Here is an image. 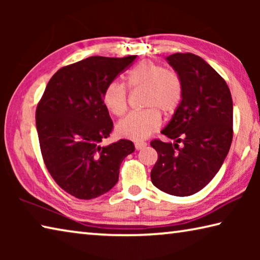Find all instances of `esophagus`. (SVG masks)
<instances>
[{"label": "esophagus", "mask_w": 260, "mask_h": 260, "mask_svg": "<svg viewBox=\"0 0 260 260\" xmlns=\"http://www.w3.org/2000/svg\"><path fill=\"white\" fill-rule=\"evenodd\" d=\"M147 147V143L146 142H136L135 143V149L136 150H141V149L146 148Z\"/></svg>", "instance_id": "1"}]
</instances>
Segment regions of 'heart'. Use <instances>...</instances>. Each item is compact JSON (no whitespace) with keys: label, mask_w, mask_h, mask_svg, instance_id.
Instances as JSON below:
<instances>
[{"label":"heart","mask_w":260,"mask_h":260,"mask_svg":"<svg viewBox=\"0 0 260 260\" xmlns=\"http://www.w3.org/2000/svg\"><path fill=\"white\" fill-rule=\"evenodd\" d=\"M129 88L146 90L143 108L146 110L132 112L117 122L116 134L119 138L141 141L150 136L160 125L161 111L173 113L181 103L183 85L179 74L173 70L165 69L152 60H142L132 68L126 77ZM105 108L114 116L120 117L127 109L126 87L119 82H111L103 94Z\"/></svg>","instance_id":"1"}]
</instances>
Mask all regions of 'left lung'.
<instances>
[{"label":"left lung","instance_id":"1","mask_svg":"<svg viewBox=\"0 0 260 260\" xmlns=\"http://www.w3.org/2000/svg\"><path fill=\"white\" fill-rule=\"evenodd\" d=\"M182 80V101L161 134L173 142L151 141L158 159L151 181L161 191L190 196L221 167L233 140V101L226 81L200 56L166 57Z\"/></svg>","mask_w":260,"mask_h":260}]
</instances>
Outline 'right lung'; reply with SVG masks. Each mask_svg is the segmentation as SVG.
Listing matches in <instances>:
<instances>
[{
  "label": "right lung",
  "instance_id": "obj_1",
  "mask_svg": "<svg viewBox=\"0 0 260 260\" xmlns=\"http://www.w3.org/2000/svg\"><path fill=\"white\" fill-rule=\"evenodd\" d=\"M135 58L91 56L61 68L38 104L43 160L56 183L77 199L108 192L118 182L121 161L135 150L129 140L101 146L113 128L104 90Z\"/></svg>",
  "mask_w": 260,
  "mask_h": 260
}]
</instances>
